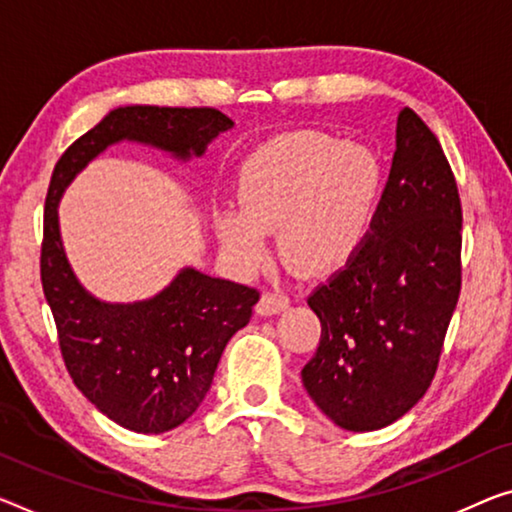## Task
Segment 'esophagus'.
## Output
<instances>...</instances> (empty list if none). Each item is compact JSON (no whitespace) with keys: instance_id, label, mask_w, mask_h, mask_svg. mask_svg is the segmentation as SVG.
Here are the masks:
<instances>
[{"instance_id":"1","label":"esophagus","mask_w":512,"mask_h":512,"mask_svg":"<svg viewBox=\"0 0 512 512\" xmlns=\"http://www.w3.org/2000/svg\"><path fill=\"white\" fill-rule=\"evenodd\" d=\"M290 304V297L286 293H279V290H267L261 295V300L256 304V311L261 316H272V313H279Z\"/></svg>"}]
</instances>
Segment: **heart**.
<instances>
[{
    "label": "heart",
    "mask_w": 512,
    "mask_h": 512,
    "mask_svg": "<svg viewBox=\"0 0 512 512\" xmlns=\"http://www.w3.org/2000/svg\"><path fill=\"white\" fill-rule=\"evenodd\" d=\"M380 192V162L361 146L300 132L258 148L240 171V201L219 219V238L240 265L265 256V231L300 272L343 263L364 240Z\"/></svg>",
    "instance_id": "b5f03b06"
}]
</instances>
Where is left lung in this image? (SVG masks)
Returning <instances> with one entry per match:
<instances>
[{
    "label": "left lung",
    "instance_id": "left-lung-1",
    "mask_svg": "<svg viewBox=\"0 0 512 512\" xmlns=\"http://www.w3.org/2000/svg\"><path fill=\"white\" fill-rule=\"evenodd\" d=\"M462 203L437 137L410 107L371 226L309 306L322 334L304 389L345 430L407 414L437 373L462 286Z\"/></svg>",
    "mask_w": 512,
    "mask_h": 512
}]
</instances>
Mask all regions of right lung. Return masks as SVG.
<instances>
[{
  "label": "right lung",
  "instance_id": "1",
  "mask_svg": "<svg viewBox=\"0 0 512 512\" xmlns=\"http://www.w3.org/2000/svg\"><path fill=\"white\" fill-rule=\"evenodd\" d=\"M233 121L215 107H119L75 139L52 171L45 196L41 283L59 350L75 387L98 410L135 432H167L196 412L229 338L251 318L256 288L183 270L139 304H102L77 283L59 238L57 206L86 162L121 139L178 157L201 155Z\"/></svg>",
  "mask_w": 512,
  "mask_h": 512
}]
</instances>
